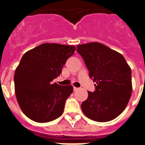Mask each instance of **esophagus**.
<instances>
[{
	"label": "esophagus",
	"mask_w": 145,
	"mask_h": 145,
	"mask_svg": "<svg viewBox=\"0 0 145 145\" xmlns=\"http://www.w3.org/2000/svg\"><path fill=\"white\" fill-rule=\"evenodd\" d=\"M79 89L78 88H77V87H74V91H77Z\"/></svg>",
	"instance_id": "1"
}]
</instances>
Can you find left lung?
I'll list each match as a JSON object with an SVG mask.
<instances>
[{
  "instance_id": "obj_1",
  "label": "left lung",
  "mask_w": 145,
  "mask_h": 145,
  "mask_svg": "<svg viewBox=\"0 0 145 145\" xmlns=\"http://www.w3.org/2000/svg\"><path fill=\"white\" fill-rule=\"evenodd\" d=\"M95 90L81 104L86 117L97 122L115 119L128 105L133 91L131 68L123 55L97 42L77 46Z\"/></svg>"
}]
</instances>
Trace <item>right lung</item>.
Segmentation results:
<instances>
[{
	"label": "right lung",
	"instance_id": "add662e5",
	"mask_svg": "<svg viewBox=\"0 0 145 145\" xmlns=\"http://www.w3.org/2000/svg\"><path fill=\"white\" fill-rule=\"evenodd\" d=\"M74 46L40 44L23 55L14 74L15 93L22 112L33 121L47 123L59 117L73 86L52 80L61 74Z\"/></svg>",
	"mask_w": 145,
	"mask_h": 145
}]
</instances>
